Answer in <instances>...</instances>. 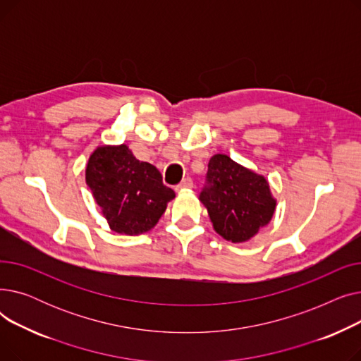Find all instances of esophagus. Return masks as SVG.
Masks as SVG:
<instances>
[{"label": "esophagus", "instance_id": "obj_1", "mask_svg": "<svg viewBox=\"0 0 361 361\" xmlns=\"http://www.w3.org/2000/svg\"><path fill=\"white\" fill-rule=\"evenodd\" d=\"M193 185H195V184H193V180L187 177V178H184V180L176 187V190L180 192V190H185V188H193Z\"/></svg>", "mask_w": 361, "mask_h": 361}]
</instances>
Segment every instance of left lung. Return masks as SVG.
I'll return each mask as SVG.
<instances>
[{
    "label": "left lung",
    "instance_id": "obj_1",
    "mask_svg": "<svg viewBox=\"0 0 361 361\" xmlns=\"http://www.w3.org/2000/svg\"><path fill=\"white\" fill-rule=\"evenodd\" d=\"M199 199L214 230L231 243H244L256 235L269 224L276 207L267 178L221 154L207 164Z\"/></svg>",
    "mask_w": 361,
    "mask_h": 361
}]
</instances>
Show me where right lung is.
I'll use <instances>...</instances> for the list:
<instances>
[{"instance_id": "add662e5", "label": "right lung", "mask_w": 361, "mask_h": 361, "mask_svg": "<svg viewBox=\"0 0 361 361\" xmlns=\"http://www.w3.org/2000/svg\"><path fill=\"white\" fill-rule=\"evenodd\" d=\"M86 184L109 228L126 235L154 228L166 203L176 197L157 166L136 159L126 145L94 150L86 166Z\"/></svg>"}]
</instances>
